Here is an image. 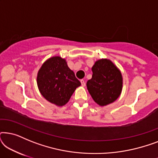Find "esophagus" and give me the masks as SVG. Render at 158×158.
Here are the masks:
<instances>
[{"label": "esophagus", "mask_w": 158, "mask_h": 158, "mask_svg": "<svg viewBox=\"0 0 158 158\" xmlns=\"http://www.w3.org/2000/svg\"><path fill=\"white\" fill-rule=\"evenodd\" d=\"M81 83L82 86H83V87H85V82L84 81V80H81Z\"/></svg>", "instance_id": "esophagus-1"}]
</instances>
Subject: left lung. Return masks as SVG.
Listing matches in <instances>:
<instances>
[{
    "mask_svg": "<svg viewBox=\"0 0 158 158\" xmlns=\"http://www.w3.org/2000/svg\"><path fill=\"white\" fill-rule=\"evenodd\" d=\"M92 72V78L88 80L86 85L94 101L101 106L114 102L122 90L120 70L110 60L101 59L95 62Z\"/></svg>",
    "mask_w": 158,
    "mask_h": 158,
    "instance_id": "1",
    "label": "left lung"
}]
</instances>
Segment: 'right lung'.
Returning <instances> with one entry per match:
<instances>
[{"instance_id": "obj_1", "label": "right lung", "mask_w": 158, "mask_h": 158, "mask_svg": "<svg viewBox=\"0 0 158 158\" xmlns=\"http://www.w3.org/2000/svg\"><path fill=\"white\" fill-rule=\"evenodd\" d=\"M36 82L42 96L57 106L65 105L81 85L66 60L60 56L49 58L43 63L38 71Z\"/></svg>"}]
</instances>
